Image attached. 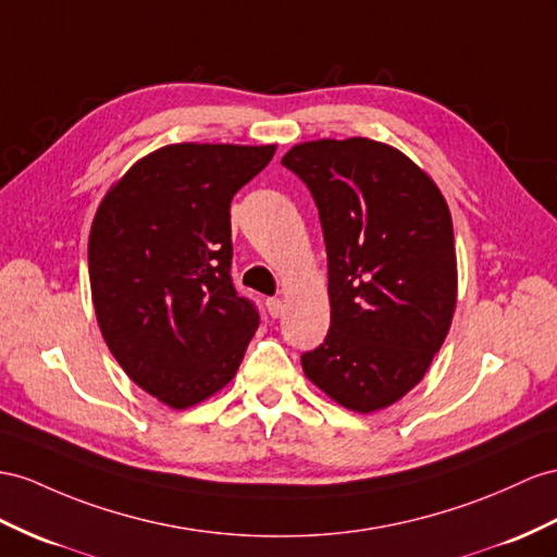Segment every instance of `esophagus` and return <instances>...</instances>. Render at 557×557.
<instances>
[{
  "label": "esophagus",
  "instance_id": "1",
  "mask_svg": "<svg viewBox=\"0 0 557 557\" xmlns=\"http://www.w3.org/2000/svg\"><path fill=\"white\" fill-rule=\"evenodd\" d=\"M265 308H268V312H270V318H280L282 312H284L282 298H268V301H265Z\"/></svg>",
  "mask_w": 557,
  "mask_h": 557
}]
</instances>
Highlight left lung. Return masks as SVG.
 Returning a JSON list of instances; mask_svg holds the SVG:
<instances>
[{"label":"left lung","instance_id":"obj_1","mask_svg":"<svg viewBox=\"0 0 557 557\" xmlns=\"http://www.w3.org/2000/svg\"><path fill=\"white\" fill-rule=\"evenodd\" d=\"M282 164L320 213L332 324L301 355L306 376L360 414L417 386L456 306L454 227L437 185L400 150L369 138L310 140Z\"/></svg>","mask_w":557,"mask_h":557}]
</instances>
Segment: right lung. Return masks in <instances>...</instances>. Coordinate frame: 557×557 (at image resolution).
Instances as JSON below:
<instances>
[{
    "label": "right lung",
    "instance_id": "1",
    "mask_svg": "<svg viewBox=\"0 0 557 557\" xmlns=\"http://www.w3.org/2000/svg\"><path fill=\"white\" fill-rule=\"evenodd\" d=\"M275 146L178 143L112 185L89 235V280L110 352L143 391L174 409L237 372L259 308L231 265V202Z\"/></svg>",
    "mask_w": 557,
    "mask_h": 557
}]
</instances>
